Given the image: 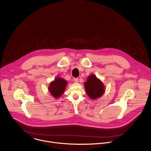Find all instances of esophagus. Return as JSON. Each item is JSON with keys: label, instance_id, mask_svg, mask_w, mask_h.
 I'll use <instances>...</instances> for the list:
<instances>
[{"label": "esophagus", "instance_id": "1", "mask_svg": "<svg viewBox=\"0 0 151 151\" xmlns=\"http://www.w3.org/2000/svg\"><path fill=\"white\" fill-rule=\"evenodd\" d=\"M73 81L75 83H78L79 82V79L78 78H74L73 79Z\"/></svg>", "mask_w": 151, "mask_h": 151}]
</instances>
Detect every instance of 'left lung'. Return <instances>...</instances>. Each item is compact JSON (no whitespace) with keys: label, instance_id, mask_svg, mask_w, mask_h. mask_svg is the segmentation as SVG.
Listing matches in <instances>:
<instances>
[{"label":"left lung","instance_id":"left-lung-1","mask_svg":"<svg viewBox=\"0 0 151 151\" xmlns=\"http://www.w3.org/2000/svg\"><path fill=\"white\" fill-rule=\"evenodd\" d=\"M85 92L92 100L101 97L105 92V86L101 81L94 74L88 76L87 81L84 83Z\"/></svg>","mask_w":151,"mask_h":151}]
</instances>
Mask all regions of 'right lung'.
<instances>
[{
    "label": "right lung",
    "instance_id": "1",
    "mask_svg": "<svg viewBox=\"0 0 151 151\" xmlns=\"http://www.w3.org/2000/svg\"><path fill=\"white\" fill-rule=\"evenodd\" d=\"M68 81L60 77H56L54 81L50 82L48 87V91L51 96L58 99L63 94L67 87Z\"/></svg>",
    "mask_w": 151,
    "mask_h": 151
}]
</instances>
